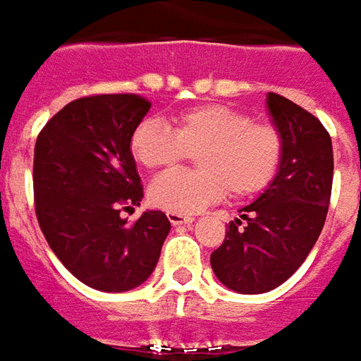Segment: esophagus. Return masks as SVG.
I'll return each instance as SVG.
<instances>
[{"label":"esophagus","mask_w":361,"mask_h":361,"mask_svg":"<svg viewBox=\"0 0 361 361\" xmlns=\"http://www.w3.org/2000/svg\"><path fill=\"white\" fill-rule=\"evenodd\" d=\"M169 221L173 226H183V224H192L194 217L188 216V214H175V212H167Z\"/></svg>","instance_id":"34e87169"}]
</instances>
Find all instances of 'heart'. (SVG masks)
<instances>
[{
	"label": "heart",
	"instance_id": "obj_1",
	"mask_svg": "<svg viewBox=\"0 0 361 361\" xmlns=\"http://www.w3.org/2000/svg\"><path fill=\"white\" fill-rule=\"evenodd\" d=\"M130 153L142 167L169 169L196 153L198 171H171L149 185L153 206L190 214L224 198L243 200L267 190L283 159L282 132L249 112L208 103L173 114V132L144 118L132 132Z\"/></svg>",
	"mask_w": 361,
	"mask_h": 361
}]
</instances>
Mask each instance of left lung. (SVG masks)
Instances as JSON below:
<instances>
[{
  "instance_id": "8db88e82",
  "label": "left lung",
  "mask_w": 361,
  "mask_h": 361,
  "mask_svg": "<svg viewBox=\"0 0 361 361\" xmlns=\"http://www.w3.org/2000/svg\"><path fill=\"white\" fill-rule=\"evenodd\" d=\"M268 112L282 132L276 178L227 226L209 257L217 280L239 293H264L298 270L323 231L332 190V142L317 116L282 94L268 93Z\"/></svg>"
}]
</instances>
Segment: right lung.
Returning a JSON list of instances; mask_svg holds the SVG:
<instances>
[{"instance_id":"obj_1","label":"right lung","mask_w":361,"mask_h":361,"mask_svg":"<svg viewBox=\"0 0 361 361\" xmlns=\"http://www.w3.org/2000/svg\"><path fill=\"white\" fill-rule=\"evenodd\" d=\"M149 106L134 93L81 97L54 114L37 137L38 226L63 267L94 290L144 283L171 229L159 209H147L134 224L120 216L144 198L130 137Z\"/></svg>"}]
</instances>
